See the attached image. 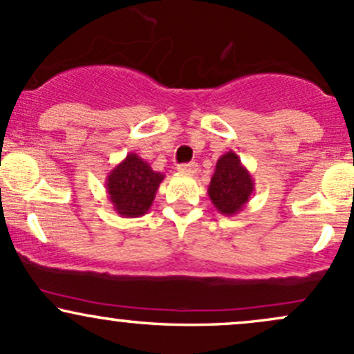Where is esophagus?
I'll list each match as a JSON object with an SVG mask.
<instances>
[{
    "label": "esophagus",
    "instance_id": "esophagus-1",
    "mask_svg": "<svg viewBox=\"0 0 354 354\" xmlns=\"http://www.w3.org/2000/svg\"><path fill=\"white\" fill-rule=\"evenodd\" d=\"M178 171H180L181 174H195L198 171V165L196 162H186V165L178 166Z\"/></svg>",
    "mask_w": 354,
    "mask_h": 354
}]
</instances>
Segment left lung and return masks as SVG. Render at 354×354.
<instances>
[{"instance_id": "left-lung-1", "label": "left lung", "mask_w": 354, "mask_h": 354, "mask_svg": "<svg viewBox=\"0 0 354 354\" xmlns=\"http://www.w3.org/2000/svg\"><path fill=\"white\" fill-rule=\"evenodd\" d=\"M255 189L250 171L242 165L234 151L216 161L215 173L208 186V196L221 215L234 216L242 212Z\"/></svg>"}]
</instances>
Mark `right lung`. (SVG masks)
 <instances>
[{"mask_svg": "<svg viewBox=\"0 0 354 354\" xmlns=\"http://www.w3.org/2000/svg\"><path fill=\"white\" fill-rule=\"evenodd\" d=\"M165 180V174L153 171L149 162L129 153L106 178V189L112 208L122 218L146 215Z\"/></svg>", "mask_w": 354, "mask_h": 354, "instance_id": "1", "label": "right lung"}]
</instances>
